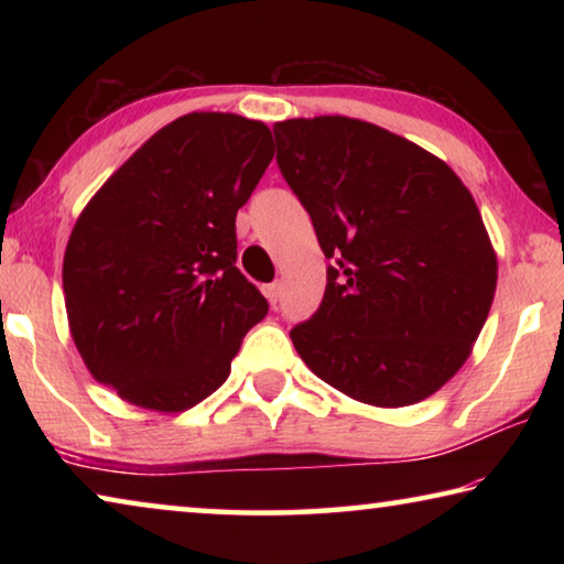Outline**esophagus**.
Wrapping results in <instances>:
<instances>
[{
    "label": "esophagus",
    "instance_id": "34e87169",
    "mask_svg": "<svg viewBox=\"0 0 564 564\" xmlns=\"http://www.w3.org/2000/svg\"><path fill=\"white\" fill-rule=\"evenodd\" d=\"M265 299H269L271 305L281 301V281H273V283L265 285Z\"/></svg>",
    "mask_w": 564,
    "mask_h": 564
}]
</instances>
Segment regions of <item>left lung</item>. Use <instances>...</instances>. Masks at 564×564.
Returning <instances> with one entry per match:
<instances>
[{
	"label": "left lung",
	"instance_id": "obj_1",
	"mask_svg": "<svg viewBox=\"0 0 564 564\" xmlns=\"http://www.w3.org/2000/svg\"><path fill=\"white\" fill-rule=\"evenodd\" d=\"M275 161L333 263L291 340L313 373L378 408L445 386L488 318L498 259L470 191L413 141L346 117L273 127Z\"/></svg>",
	"mask_w": 564,
	"mask_h": 564
}]
</instances>
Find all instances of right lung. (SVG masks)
<instances>
[{
	"label": "right lung",
	"mask_w": 564,
	"mask_h": 564,
	"mask_svg": "<svg viewBox=\"0 0 564 564\" xmlns=\"http://www.w3.org/2000/svg\"><path fill=\"white\" fill-rule=\"evenodd\" d=\"M273 159L271 131L186 113L84 208L64 253L66 316L91 376L178 413L221 388L269 301L236 269V214Z\"/></svg>",
	"instance_id": "add662e5"
}]
</instances>
